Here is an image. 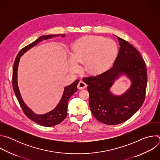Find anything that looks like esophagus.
Returning <instances> with one entry per match:
<instances>
[{"mask_svg": "<svg viewBox=\"0 0 160 160\" xmlns=\"http://www.w3.org/2000/svg\"><path fill=\"white\" fill-rule=\"evenodd\" d=\"M87 87V84L83 81H80L78 84V88L79 89H83Z\"/></svg>", "mask_w": 160, "mask_h": 160, "instance_id": "obj_1", "label": "esophagus"}]
</instances>
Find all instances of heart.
Masks as SVG:
<instances>
[{"label":"heart","instance_id":"b5f03b06","mask_svg":"<svg viewBox=\"0 0 160 160\" xmlns=\"http://www.w3.org/2000/svg\"><path fill=\"white\" fill-rule=\"evenodd\" d=\"M118 51L116 42L102 37L88 36L78 39L74 44L71 64L77 70L78 61L86 62V70L93 73L102 72L111 65Z\"/></svg>","mask_w":160,"mask_h":160}]
</instances>
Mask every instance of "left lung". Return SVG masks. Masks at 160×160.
Returning a JSON list of instances; mask_svg holds the SVG:
<instances>
[{
  "label": "left lung",
  "instance_id": "left-lung-1",
  "mask_svg": "<svg viewBox=\"0 0 160 160\" xmlns=\"http://www.w3.org/2000/svg\"><path fill=\"white\" fill-rule=\"evenodd\" d=\"M118 40L120 48L112 67L100 75L83 78L88 85L93 116L110 125L127 121L138 111L145 100L148 82L146 63L141 54L127 41L120 37ZM122 74L132 80V85L123 95L117 97L109 89Z\"/></svg>",
  "mask_w": 160,
  "mask_h": 160
}]
</instances>
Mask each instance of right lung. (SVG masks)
Listing matches in <instances>:
<instances>
[{
	"instance_id": "1",
	"label": "right lung",
	"mask_w": 160,
	"mask_h": 160,
	"mask_svg": "<svg viewBox=\"0 0 160 160\" xmlns=\"http://www.w3.org/2000/svg\"><path fill=\"white\" fill-rule=\"evenodd\" d=\"M61 35V37H64L65 35H43L39 37L33 42L27 45L26 47L22 48L18 54L13 65L12 69V87L15 92L17 99L19 103V105L25 113V115L31 120L34 122L43 126V127H52L61 123L67 116V108H68V102L69 99L77 91V85L79 82V80H76L72 84L64 87V90L61 98V99L58 106L51 111L43 114V115H37L34 113L24 102L22 100L19 90L17 82V72L18 64L19 61L20 57L26 52L27 51L30 49L32 48L35 46V45L38 43L40 42L45 40H48L54 37Z\"/></svg>"
}]
</instances>
